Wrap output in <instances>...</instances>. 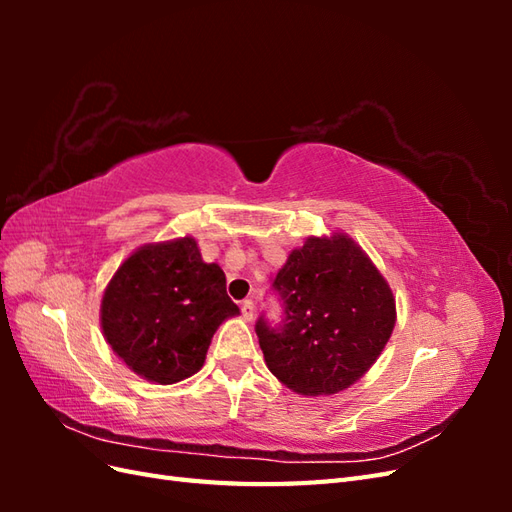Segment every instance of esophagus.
Returning a JSON list of instances; mask_svg holds the SVG:
<instances>
[{
  "instance_id": "esophagus-1",
  "label": "esophagus",
  "mask_w": 512,
  "mask_h": 512,
  "mask_svg": "<svg viewBox=\"0 0 512 512\" xmlns=\"http://www.w3.org/2000/svg\"><path fill=\"white\" fill-rule=\"evenodd\" d=\"M241 314H243V318H245V320H252V318H254V314H256V305H254V301H252V299H245V301L241 303Z\"/></svg>"
}]
</instances>
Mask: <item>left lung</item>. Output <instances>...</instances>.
I'll return each mask as SVG.
<instances>
[{
  "mask_svg": "<svg viewBox=\"0 0 512 512\" xmlns=\"http://www.w3.org/2000/svg\"><path fill=\"white\" fill-rule=\"evenodd\" d=\"M282 322L256 335L271 374L307 397L348 389L376 363L395 327V299L374 262L344 232L309 237L273 280Z\"/></svg>",
  "mask_w": 512,
  "mask_h": 512,
  "instance_id": "1",
  "label": "left lung"
}]
</instances>
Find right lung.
<instances>
[{"label": "right lung", "instance_id": "1", "mask_svg": "<svg viewBox=\"0 0 512 512\" xmlns=\"http://www.w3.org/2000/svg\"><path fill=\"white\" fill-rule=\"evenodd\" d=\"M226 275L183 237L136 250L108 282L100 320L108 346L134 374L158 384L203 367L213 333L237 316Z\"/></svg>", "mask_w": 512, "mask_h": 512}]
</instances>
